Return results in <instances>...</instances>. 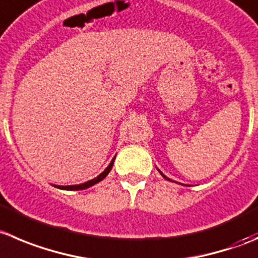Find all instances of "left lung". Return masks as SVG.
Returning a JSON list of instances; mask_svg holds the SVG:
<instances>
[{"mask_svg":"<svg viewBox=\"0 0 258 258\" xmlns=\"http://www.w3.org/2000/svg\"><path fill=\"white\" fill-rule=\"evenodd\" d=\"M159 173H161V175H162V176H163V177H164V178H166V180L171 181V180H170V178H168V177H166V176H164V175H163V173H162V172H161V171H159Z\"/></svg>","mask_w":258,"mask_h":258,"instance_id":"left-lung-1","label":"left lung"}]
</instances>
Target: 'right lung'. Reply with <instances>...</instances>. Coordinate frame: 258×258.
Segmentation results:
<instances>
[{
  "label": "right lung",
  "mask_w": 258,
  "mask_h": 258,
  "mask_svg": "<svg viewBox=\"0 0 258 258\" xmlns=\"http://www.w3.org/2000/svg\"><path fill=\"white\" fill-rule=\"evenodd\" d=\"M114 159H115V157L112 158V161L110 162L109 166L105 168L104 172H101L99 176H97V177L92 178V180L87 181V182L80 183V185H72V186H58V185H54V186H55V187H58V188H62V190H71V191H72V190H85V188L91 187V186H94L95 183H97V182H100V181L104 180V178L106 177L107 175H109V172L111 171V168H112V164H114Z\"/></svg>",
  "instance_id": "1"
}]
</instances>
